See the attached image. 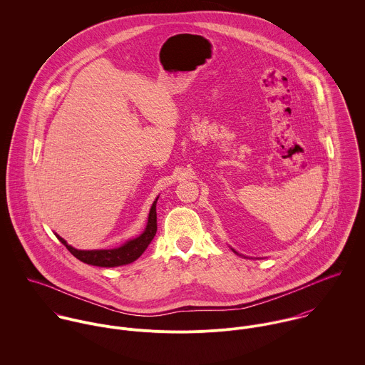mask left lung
<instances>
[{
  "label": "left lung",
  "mask_w": 365,
  "mask_h": 365,
  "mask_svg": "<svg viewBox=\"0 0 365 365\" xmlns=\"http://www.w3.org/2000/svg\"><path fill=\"white\" fill-rule=\"evenodd\" d=\"M235 253H236V252H235Z\"/></svg>",
  "instance_id": "left-lung-1"
}]
</instances>
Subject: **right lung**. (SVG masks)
<instances>
[{"mask_svg": "<svg viewBox=\"0 0 365 365\" xmlns=\"http://www.w3.org/2000/svg\"><path fill=\"white\" fill-rule=\"evenodd\" d=\"M156 201L153 202L150 213H149V220H148V226L145 229V232L125 243L123 246L118 247V249H112V250H77L71 246H68L66 243L64 239H61L60 236L58 240L66 246V249L80 261L86 262V264H91V265H97V267H118V265H125L129 262H133L138 260L143 252L148 249V246L152 243L153 237L156 236L157 232V213H156Z\"/></svg>", "mask_w": 365, "mask_h": 365, "instance_id": "1", "label": "right lung"}]
</instances>
